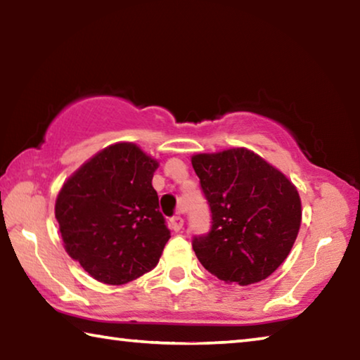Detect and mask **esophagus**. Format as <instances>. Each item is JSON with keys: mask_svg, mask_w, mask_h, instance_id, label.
Segmentation results:
<instances>
[{"mask_svg": "<svg viewBox=\"0 0 360 360\" xmlns=\"http://www.w3.org/2000/svg\"><path fill=\"white\" fill-rule=\"evenodd\" d=\"M184 211V210H181ZM169 225H172V229L174 231H179L182 229V225H184V219H182V216H173L172 219H169Z\"/></svg>", "mask_w": 360, "mask_h": 360, "instance_id": "34e87169", "label": "esophagus"}]
</instances>
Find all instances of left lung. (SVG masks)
Masks as SVG:
<instances>
[{
  "label": "left lung",
  "mask_w": 360,
  "mask_h": 360,
  "mask_svg": "<svg viewBox=\"0 0 360 360\" xmlns=\"http://www.w3.org/2000/svg\"><path fill=\"white\" fill-rule=\"evenodd\" d=\"M211 211V229L192 248L211 275L249 285L288 257L302 222L295 186L245 148L192 157Z\"/></svg>",
  "instance_id": "left-lung-1"
}]
</instances>
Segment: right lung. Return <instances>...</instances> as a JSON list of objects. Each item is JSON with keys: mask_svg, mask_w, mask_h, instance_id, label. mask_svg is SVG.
Instances as JSON below:
<instances>
[{"mask_svg": "<svg viewBox=\"0 0 360 360\" xmlns=\"http://www.w3.org/2000/svg\"><path fill=\"white\" fill-rule=\"evenodd\" d=\"M157 167L138 146L117 143L60 191L56 217L66 252L96 281L125 284L158 264L172 235L152 187Z\"/></svg>", "mask_w": 360, "mask_h": 360, "instance_id": "1", "label": "right lung"}]
</instances>
